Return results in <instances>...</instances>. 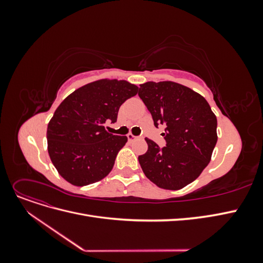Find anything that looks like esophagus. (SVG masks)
Returning a JSON list of instances; mask_svg holds the SVG:
<instances>
[{"mask_svg":"<svg viewBox=\"0 0 263 263\" xmlns=\"http://www.w3.org/2000/svg\"><path fill=\"white\" fill-rule=\"evenodd\" d=\"M127 138H128V140H129V141H134V140L138 139L139 137H137V136H134L133 134H128V135H127Z\"/></svg>","mask_w":263,"mask_h":263,"instance_id":"34e87169","label":"esophagus"}]
</instances>
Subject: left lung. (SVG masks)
<instances>
[{
	"mask_svg": "<svg viewBox=\"0 0 263 263\" xmlns=\"http://www.w3.org/2000/svg\"><path fill=\"white\" fill-rule=\"evenodd\" d=\"M156 127L164 126L165 147L146 138L148 150L138 160L145 176L165 190H180L193 182L211 161L217 142V118L201 94L172 81L140 84Z\"/></svg>",
	"mask_w": 263,
	"mask_h": 263,
	"instance_id": "1",
	"label": "left lung"
}]
</instances>
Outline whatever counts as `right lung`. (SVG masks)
I'll use <instances>...</instances> for the list:
<instances>
[{
	"instance_id": "right-lung-1",
	"label": "right lung",
	"mask_w": 263,
	"mask_h": 263,
	"mask_svg": "<svg viewBox=\"0 0 263 263\" xmlns=\"http://www.w3.org/2000/svg\"><path fill=\"white\" fill-rule=\"evenodd\" d=\"M137 93V85L103 79L79 87L61 102L48 124L47 142L63 179L83 186L107 176L127 137L109 134L105 123H115L119 107Z\"/></svg>"
}]
</instances>
